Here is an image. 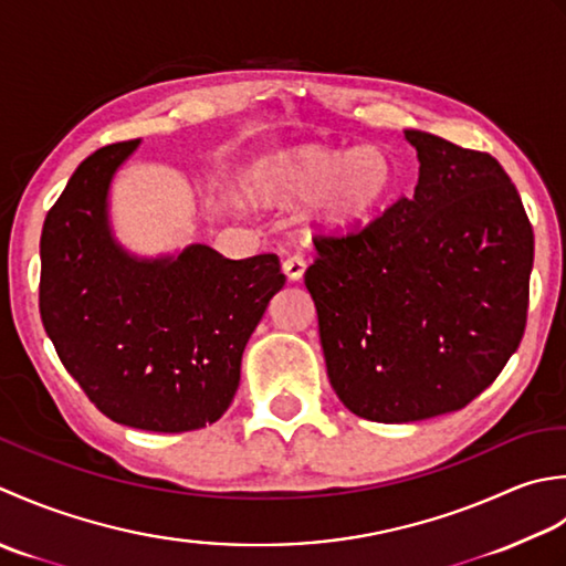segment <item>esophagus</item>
Instances as JSON below:
<instances>
[{"mask_svg":"<svg viewBox=\"0 0 566 566\" xmlns=\"http://www.w3.org/2000/svg\"><path fill=\"white\" fill-rule=\"evenodd\" d=\"M305 269H307V263H305L303 256H300V253H291V256H287V259L283 261V273H285L291 281H300V279H303Z\"/></svg>","mask_w":566,"mask_h":566,"instance_id":"1","label":"esophagus"}]
</instances>
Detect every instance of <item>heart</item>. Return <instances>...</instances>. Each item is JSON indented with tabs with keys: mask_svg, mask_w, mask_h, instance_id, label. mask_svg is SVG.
<instances>
[{
	"mask_svg": "<svg viewBox=\"0 0 566 566\" xmlns=\"http://www.w3.org/2000/svg\"><path fill=\"white\" fill-rule=\"evenodd\" d=\"M256 188L279 202L315 200L322 227L352 229L374 217L396 188V166L380 146L354 151L300 146L256 168Z\"/></svg>",
	"mask_w": 566,
	"mask_h": 566,
	"instance_id": "obj_1",
	"label": "heart"
}]
</instances>
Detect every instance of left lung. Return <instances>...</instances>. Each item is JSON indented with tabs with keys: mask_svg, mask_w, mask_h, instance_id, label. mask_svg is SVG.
<instances>
[{
	"mask_svg": "<svg viewBox=\"0 0 566 566\" xmlns=\"http://www.w3.org/2000/svg\"><path fill=\"white\" fill-rule=\"evenodd\" d=\"M412 198L317 234L305 271L334 394L359 418L415 422L469 406L523 339L535 237L491 154L408 129Z\"/></svg>",
	"mask_w": 566,
	"mask_h": 566,
	"instance_id": "1",
	"label": "left lung"
}]
</instances>
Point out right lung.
Segmentation results:
<instances>
[{
    "mask_svg": "<svg viewBox=\"0 0 566 566\" xmlns=\"http://www.w3.org/2000/svg\"><path fill=\"white\" fill-rule=\"evenodd\" d=\"M138 142L99 148L45 214L39 307L85 396L126 428L190 432L222 418L241 354L285 285L275 253L232 261L205 244L136 259L112 237L107 195Z\"/></svg>",
    "mask_w": 566,
    "mask_h": 566,
    "instance_id": "obj_1",
    "label": "right lung"
}]
</instances>
